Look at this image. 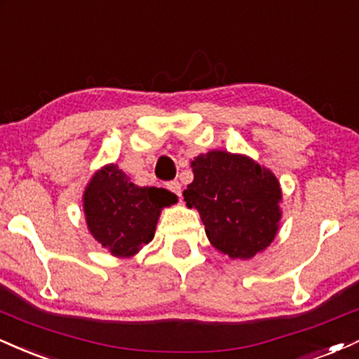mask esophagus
Masks as SVG:
<instances>
[{
	"instance_id": "1",
	"label": "esophagus",
	"mask_w": 359,
	"mask_h": 359,
	"mask_svg": "<svg viewBox=\"0 0 359 359\" xmlns=\"http://www.w3.org/2000/svg\"><path fill=\"white\" fill-rule=\"evenodd\" d=\"M168 187V189H170V191H172L175 193V195H178V196H181V183L180 181H170V183L166 184Z\"/></svg>"
}]
</instances>
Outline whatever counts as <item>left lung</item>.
Returning a JSON list of instances; mask_svg holds the SVG:
<instances>
[{
    "instance_id": "1",
    "label": "left lung",
    "mask_w": 359,
    "mask_h": 359,
    "mask_svg": "<svg viewBox=\"0 0 359 359\" xmlns=\"http://www.w3.org/2000/svg\"><path fill=\"white\" fill-rule=\"evenodd\" d=\"M191 170L184 201L198 210L220 254L248 260L271 245L280 226L282 188L269 168L250 156L213 149L198 154Z\"/></svg>"
}]
</instances>
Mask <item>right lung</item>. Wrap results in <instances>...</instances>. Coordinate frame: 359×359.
I'll use <instances>...</instances> for the list:
<instances>
[{
    "mask_svg": "<svg viewBox=\"0 0 359 359\" xmlns=\"http://www.w3.org/2000/svg\"><path fill=\"white\" fill-rule=\"evenodd\" d=\"M175 203V193L137 187L116 163L97 170L82 196L88 233L117 259L139 254L154 238L163 208Z\"/></svg>",
    "mask_w": 359,
    "mask_h": 359,
    "instance_id": "obj_1",
    "label": "right lung"
}]
</instances>
